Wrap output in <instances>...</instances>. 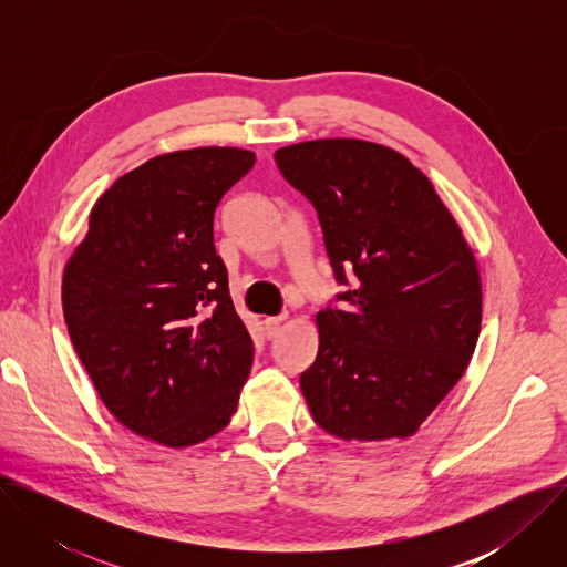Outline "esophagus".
I'll list each match as a JSON object with an SVG mask.
<instances>
[{
  "label": "esophagus",
  "mask_w": 567,
  "mask_h": 567,
  "mask_svg": "<svg viewBox=\"0 0 567 567\" xmlns=\"http://www.w3.org/2000/svg\"><path fill=\"white\" fill-rule=\"evenodd\" d=\"M285 320H287V316H278V318H267L265 320V334H267V339H276L280 334Z\"/></svg>",
  "instance_id": "esophagus-1"
}]
</instances>
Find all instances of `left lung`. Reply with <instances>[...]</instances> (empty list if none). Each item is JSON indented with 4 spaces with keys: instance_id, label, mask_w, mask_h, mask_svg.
Masks as SVG:
<instances>
[{
    "instance_id": "obj_1",
    "label": "left lung",
    "mask_w": 567,
    "mask_h": 567,
    "mask_svg": "<svg viewBox=\"0 0 567 567\" xmlns=\"http://www.w3.org/2000/svg\"><path fill=\"white\" fill-rule=\"evenodd\" d=\"M316 208L343 309L316 313L318 354L300 388L313 422L346 442L406 440L464 374L482 322L475 254L431 179L363 138L276 150Z\"/></svg>"
}]
</instances>
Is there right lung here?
<instances>
[{"label":"right lung","mask_w":567,"mask_h":567,"mask_svg":"<svg viewBox=\"0 0 567 567\" xmlns=\"http://www.w3.org/2000/svg\"><path fill=\"white\" fill-rule=\"evenodd\" d=\"M256 164L245 147L147 158L94 204L62 274V311L107 411L171 449L217 435L237 411L254 341L213 245L215 208Z\"/></svg>","instance_id":"1"}]
</instances>
